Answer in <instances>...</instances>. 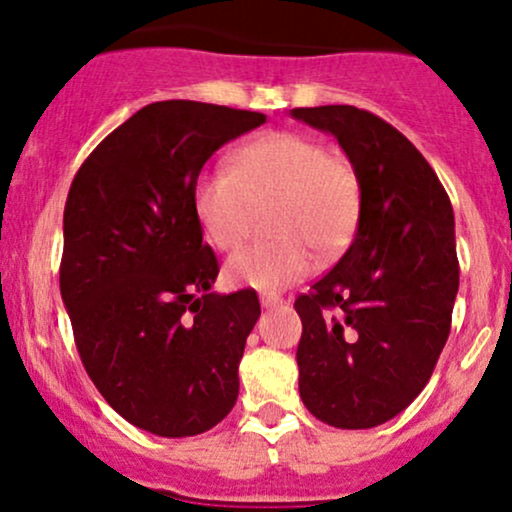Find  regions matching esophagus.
I'll list each match as a JSON object with an SVG mask.
<instances>
[{
  "label": "esophagus",
  "instance_id": "esophagus-1",
  "mask_svg": "<svg viewBox=\"0 0 512 512\" xmlns=\"http://www.w3.org/2000/svg\"><path fill=\"white\" fill-rule=\"evenodd\" d=\"M260 303H262V308H276V305L284 303V298L276 296V293H262Z\"/></svg>",
  "mask_w": 512,
  "mask_h": 512
}]
</instances>
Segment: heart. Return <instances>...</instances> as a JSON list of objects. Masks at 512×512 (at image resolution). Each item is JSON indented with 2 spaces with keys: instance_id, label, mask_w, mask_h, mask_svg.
<instances>
[{
  "instance_id": "obj_1",
  "label": "heart",
  "mask_w": 512,
  "mask_h": 512,
  "mask_svg": "<svg viewBox=\"0 0 512 512\" xmlns=\"http://www.w3.org/2000/svg\"><path fill=\"white\" fill-rule=\"evenodd\" d=\"M192 207L216 250L236 252L267 211L272 238L238 252L226 267L233 286L279 291L313 272L315 252L327 260L349 245L361 214L354 163L315 137L291 129L264 132L238 146L228 170H204Z\"/></svg>"
}]
</instances>
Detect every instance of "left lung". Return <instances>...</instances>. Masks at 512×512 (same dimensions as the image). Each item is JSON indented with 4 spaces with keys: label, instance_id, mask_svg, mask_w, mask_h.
I'll list each match as a JSON object with an SVG mask.
<instances>
[{
    "label": "left lung",
    "instance_id": "obj_1",
    "mask_svg": "<svg viewBox=\"0 0 512 512\" xmlns=\"http://www.w3.org/2000/svg\"><path fill=\"white\" fill-rule=\"evenodd\" d=\"M330 132L361 180L354 243L293 303L298 390L315 419L373 428L424 390L460 286L455 214L436 170L383 117L354 105L293 108Z\"/></svg>",
    "mask_w": 512,
    "mask_h": 512
}]
</instances>
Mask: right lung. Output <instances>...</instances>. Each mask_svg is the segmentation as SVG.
<instances>
[{"instance_id":"obj_1","label":"right lung","mask_w":512,"mask_h":512,"mask_svg":"<svg viewBox=\"0 0 512 512\" xmlns=\"http://www.w3.org/2000/svg\"><path fill=\"white\" fill-rule=\"evenodd\" d=\"M262 113L197 101L137 110L81 163L64 204L60 291L88 378L122 419L163 438L209 431L238 399L260 317L250 289L211 293L192 187Z\"/></svg>"}]
</instances>
